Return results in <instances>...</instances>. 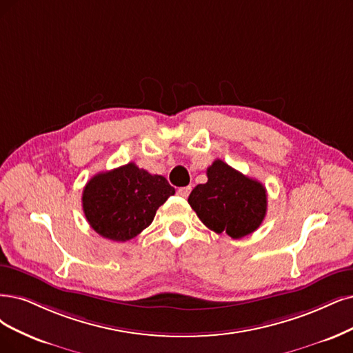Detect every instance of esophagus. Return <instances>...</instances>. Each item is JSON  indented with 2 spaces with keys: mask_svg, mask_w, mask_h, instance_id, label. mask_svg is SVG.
I'll use <instances>...</instances> for the list:
<instances>
[{
  "mask_svg": "<svg viewBox=\"0 0 353 353\" xmlns=\"http://www.w3.org/2000/svg\"><path fill=\"white\" fill-rule=\"evenodd\" d=\"M190 192H192V188L190 186H185V188H179V190H177V193L180 194L181 198H188L189 194H190Z\"/></svg>",
  "mask_w": 353,
  "mask_h": 353,
  "instance_id": "obj_1",
  "label": "esophagus"
}]
</instances>
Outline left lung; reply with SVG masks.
<instances>
[{"label":"left lung","mask_w":353,"mask_h":353,"mask_svg":"<svg viewBox=\"0 0 353 353\" xmlns=\"http://www.w3.org/2000/svg\"><path fill=\"white\" fill-rule=\"evenodd\" d=\"M206 176V183L194 188L188 199L202 223L236 240L256 231L268 211L265 186L223 160L208 167Z\"/></svg>","instance_id":"8db88e82"}]
</instances>
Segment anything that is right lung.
<instances>
[{"label": "right lung", "instance_id": "add662e5", "mask_svg": "<svg viewBox=\"0 0 353 353\" xmlns=\"http://www.w3.org/2000/svg\"><path fill=\"white\" fill-rule=\"evenodd\" d=\"M174 192L165 177L129 163L88 180L83 190V211L101 237L128 241L152 223L157 210Z\"/></svg>", "mask_w": 353, "mask_h": 353}]
</instances>
